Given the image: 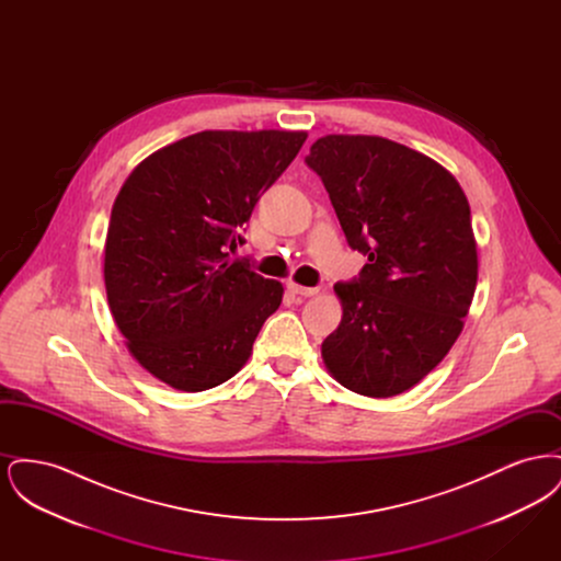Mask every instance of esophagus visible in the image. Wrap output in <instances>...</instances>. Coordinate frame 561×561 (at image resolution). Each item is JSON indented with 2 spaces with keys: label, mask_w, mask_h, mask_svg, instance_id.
Here are the masks:
<instances>
[{
  "label": "esophagus",
  "mask_w": 561,
  "mask_h": 561,
  "mask_svg": "<svg viewBox=\"0 0 561 561\" xmlns=\"http://www.w3.org/2000/svg\"><path fill=\"white\" fill-rule=\"evenodd\" d=\"M288 290H290L293 294H296V296H302V298H309V296H316V294H318V288H305V286H300V284H294V282L288 284Z\"/></svg>",
  "instance_id": "obj_1"
}]
</instances>
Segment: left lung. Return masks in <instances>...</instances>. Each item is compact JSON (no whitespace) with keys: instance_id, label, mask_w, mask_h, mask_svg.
Wrapping results in <instances>:
<instances>
[{"instance_id":"1","label":"left lung","mask_w":561,"mask_h":561,"mask_svg":"<svg viewBox=\"0 0 561 561\" xmlns=\"http://www.w3.org/2000/svg\"><path fill=\"white\" fill-rule=\"evenodd\" d=\"M305 161L348 245L368 256L334 286L343 320L321 343L323 364L348 391L400 396L446 357L469 313L478 245L467 195L444 165L382 136L328 134Z\"/></svg>"}]
</instances>
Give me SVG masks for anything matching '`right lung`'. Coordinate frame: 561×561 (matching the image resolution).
<instances>
[{
    "label": "right lung",
    "instance_id": "add662e5",
    "mask_svg": "<svg viewBox=\"0 0 561 561\" xmlns=\"http://www.w3.org/2000/svg\"><path fill=\"white\" fill-rule=\"evenodd\" d=\"M307 133L206 130L140 161L117 193L108 309L134 359L179 391H206L248 362L284 286L227 248Z\"/></svg>",
    "mask_w": 561,
    "mask_h": 561
}]
</instances>
